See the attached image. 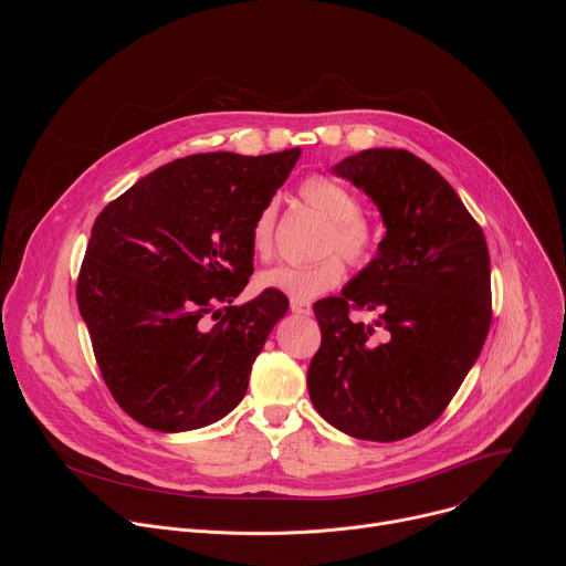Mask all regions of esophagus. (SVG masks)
Masks as SVG:
<instances>
[{"instance_id":"34e87169","label":"esophagus","mask_w":566,"mask_h":566,"mask_svg":"<svg viewBox=\"0 0 566 566\" xmlns=\"http://www.w3.org/2000/svg\"><path fill=\"white\" fill-rule=\"evenodd\" d=\"M291 311L297 313V315H311V304L306 300L291 297Z\"/></svg>"}]
</instances>
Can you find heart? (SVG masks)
Returning a JSON list of instances; mask_svg holds the SVG:
<instances>
[{
	"label": "heart",
	"mask_w": 566,
	"mask_h": 566,
	"mask_svg": "<svg viewBox=\"0 0 566 566\" xmlns=\"http://www.w3.org/2000/svg\"><path fill=\"white\" fill-rule=\"evenodd\" d=\"M300 197L313 210L332 221L325 237V253L313 264H282L264 271L258 280L262 289H275L297 300H308L315 295L336 289L345 277V264L339 256L354 266H367L378 251V230L360 212V197L343 181L327 175H311L300 184ZM275 221L277 206L266 203L251 228V244L260 260H271L275 253ZM340 252L339 256L335 253Z\"/></svg>",
	"instance_id": "obj_1"
}]
</instances>
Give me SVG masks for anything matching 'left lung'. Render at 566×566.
<instances>
[{"instance_id": "1", "label": "left lung", "mask_w": 566, "mask_h": 566, "mask_svg": "<svg viewBox=\"0 0 566 566\" xmlns=\"http://www.w3.org/2000/svg\"><path fill=\"white\" fill-rule=\"evenodd\" d=\"M378 206V255L313 304L322 343L306 385L313 408L365 441L412 437L441 417L489 336L486 237L452 186L408 149H365L334 168ZM369 310L371 326L352 321Z\"/></svg>"}]
</instances>
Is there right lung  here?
<instances>
[{
	"label": "right lung",
	"instance_id": "obj_1",
	"mask_svg": "<svg viewBox=\"0 0 566 566\" xmlns=\"http://www.w3.org/2000/svg\"><path fill=\"white\" fill-rule=\"evenodd\" d=\"M302 149L177 158L98 214L77 275V308L103 380L140 426L186 432L239 406L289 300L234 306L253 275L251 228ZM220 322L208 326L205 315Z\"/></svg>",
	"mask_w": 566,
	"mask_h": 566
}]
</instances>
